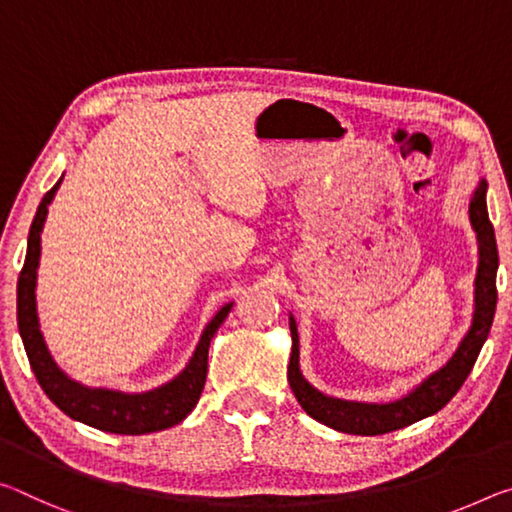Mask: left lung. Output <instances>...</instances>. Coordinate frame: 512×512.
Instances as JSON below:
<instances>
[{
    "label": "left lung",
    "mask_w": 512,
    "mask_h": 512,
    "mask_svg": "<svg viewBox=\"0 0 512 512\" xmlns=\"http://www.w3.org/2000/svg\"><path fill=\"white\" fill-rule=\"evenodd\" d=\"M485 191L488 184L481 180L476 186L472 202H469V221L478 239V273H476V291H474V319L472 328L462 337L456 353L442 369L431 373L424 383H419L410 394L403 399L389 403H360V401H344L332 399V396L321 394L319 389L312 387L303 378L298 367V328L294 316H289L291 328V358L287 380L291 392L296 394L307 415L321 421L335 431L348 435H383L392 433L396 428H405L415 421L435 415L442 410L458 389L465 383L469 371L481 353L485 339L490 335L494 310H497V269H499V253L497 239H494V227L488 216V205H485Z\"/></svg>",
    "instance_id": "left-lung-1"
}]
</instances>
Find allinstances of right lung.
<instances>
[{"label":"right lung","instance_id":"right-lung-1","mask_svg":"<svg viewBox=\"0 0 512 512\" xmlns=\"http://www.w3.org/2000/svg\"><path fill=\"white\" fill-rule=\"evenodd\" d=\"M61 180L40 200L34 223H31L29 230L27 259H24L18 278V328L38 385L43 387V392L50 396V401L56 408L66 412L68 417L107 433L143 435L164 431V428L180 424L196 408L207 378L209 344H212V337L221 328V323L230 314L234 303H227L216 312L214 319L207 323L205 332H202L196 353H193L189 364L166 385L154 387L150 392L141 394H125L107 387H86L77 383V380H72L68 373L59 369V364L54 362L50 351H47L36 312L40 232H43L47 218V205H50L56 189L61 186Z\"/></svg>","mask_w":512,"mask_h":512}]
</instances>
